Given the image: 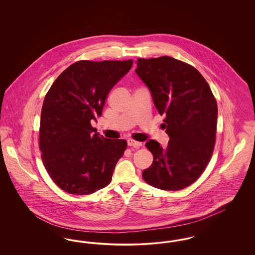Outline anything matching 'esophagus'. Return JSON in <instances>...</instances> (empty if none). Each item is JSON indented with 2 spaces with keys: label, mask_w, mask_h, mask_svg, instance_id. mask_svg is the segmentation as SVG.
I'll use <instances>...</instances> for the list:
<instances>
[{
  "label": "esophagus",
  "mask_w": 255,
  "mask_h": 255,
  "mask_svg": "<svg viewBox=\"0 0 255 255\" xmlns=\"http://www.w3.org/2000/svg\"><path fill=\"white\" fill-rule=\"evenodd\" d=\"M128 145L133 147V148H139L140 146H142V143L138 142V141H135L133 139H128Z\"/></svg>",
  "instance_id": "34e87169"
}]
</instances>
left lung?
Returning <instances> with one entry per match:
<instances>
[{
	"instance_id": "left-lung-1",
	"label": "left lung",
	"mask_w": 255,
	"mask_h": 255,
	"mask_svg": "<svg viewBox=\"0 0 255 255\" xmlns=\"http://www.w3.org/2000/svg\"><path fill=\"white\" fill-rule=\"evenodd\" d=\"M135 73L149 88L169 135L162 148L146 142L154 160L142 172L148 184L162 190H181L196 182L212 157L218 108L204 76L191 65L170 56L137 59Z\"/></svg>"
}]
</instances>
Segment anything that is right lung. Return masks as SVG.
<instances>
[{"label":"right lung","mask_w":255,"mask_h":255,"mask_svg":"<svg viewBox=\"0 0 255 255\" xmlns=\"http://www.w3.org/2000/svg\"><path fill=\"white\" fill-rule=\"evenodd\" d=\"M133 60L77 61L56 78L41 112L39 148L49 177L65 192L92 194L106 187L127 148L125 139L95 132L107 96Z\"/></svg>","instance_id":"right-lung-1"}]
</instances>
